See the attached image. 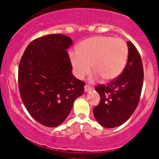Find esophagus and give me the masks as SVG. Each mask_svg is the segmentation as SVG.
I'll return each instance as SVG.
<instances>
[{
	"instance_id": "obj_1",
	"label": "esophagus",
	"mask_w": 159,
	"mask_h": 159,
	"mask_svg": "<svg viewBox=\"0 0 159 159\" xmlns=\"http://www.w3.org/2000/svg\"><path fill=\"white\" fill-rule=\"evenodd\" d=\"M91 90H92V88H91V86L87 85V84L84 86V91H85V92H88V91H91Z\"/></svg>"
}]
</instances>
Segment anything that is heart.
Listing matches in <instances>:
<instances>
[{
  "label": "heart",
  "instance_id": "heart-1",
  "mask_svg": "<svg viewBox=\"0 0 159 159\" xmlns=\"http://www.w3.org/2000/svg\"><path fill=\"white\" fill-rule=\"evenodd\" d=\"M129 57L127 44L121 38L96 36L88 38L78 46V53L70 54V61L75 76L79 79L91 72V65L105 81L118 78L124 70Z\"/></svg>",
  "mask_w": 159,
  "mask_h": 159
}]
</instances>
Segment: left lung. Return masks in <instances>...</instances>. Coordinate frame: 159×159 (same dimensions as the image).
Wrapping results in <instances>:
<instances>
[{
  "instance_id": "1",
  "label": "left lung",
  "mask_w": 159,
  "mask_h": 159,
  "mask_svg": "<svg viewBox=\"0 0 159 159\" xmlns=\"http://www.w3.org/2000/svg\"><path fill=\"white\" fill-rule=\"evenodd\" d=\"M127 44L128 61L121 75L107 85L94 88L101 100L93 113L98 122L108 129L124 124L134 113L140 100L144 79L142 57L131 41Z\"/></svg>"
}]
</instances>
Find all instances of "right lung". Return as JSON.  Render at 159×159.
Masks as SVG:
<instances>
[{
  "label": "right lung",
  "mask_w": 159,
  "mask_h": 159,
  "mask_svg": "<svg viewBox=\"0 0 159 159\" xmlns=\"http://www.w3.org/2000/svg\"><path fill=\"white\" fill-rule=\"evenodd\" d=\"M72 40L61 34L34 40L20 61L18 86L29 114L40 124L57 127L68 117L77 98L84 93V81L72 75L67 50Z\"/></svg>",
  "instance_id": "right-lung-1"
}]
</instances>
